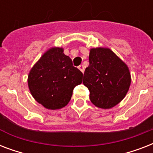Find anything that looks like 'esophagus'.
<instances>
[{"label":"esophagus","instance_id":"esophagus-1","mask_svg":"<svg viewBox=\"0 0 153 153\" xmlns=\"http://www.w3.org/2000/svg\"><path fill=\"white\" fill-rule=\"evenodd\" d=\"M79 69L80 70V71H81L82 72V73H83L84 72V66L83 65H80V66H79Z\"/></svg>","mask_w":153,"mask_h":153}]
</instances>
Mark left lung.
<instances>
[{"label": "left lung", "mask_w": 153, "mask_h": 153, "mask_svg": "<svg viewBox=\"0 0 153 153\" xmlns=\"http://www.w3.org/2000/svg\"><path fill=\"white\" fill-rule=\"evenodd\" d=\"M90 65L83 74V84L90 91L94 105L110 109L121 102L128 92L131 76L127 65L109 48L91 49Z\"/></svg>", "instance_id": "8db88e82"}]
</instances>
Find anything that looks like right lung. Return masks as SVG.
I'll return each instance as SVG.
<instances>
[{
	"label": "right lung",
	"mask_w": 153,
	"mask_h": 153,
	"mask_svg": "<svg viewBox=\"0 0 153 153\" xmlns=\"http://www.w3.org/2000/svg\"><path fill=\"white\" fill-rule=\"evenodd\" d=\"M82 75L62 48H51L30 71L28 88L39 104L59 109L68 104L74 88L82 83Z\"/></svg>",
	"instance_id": "obj_1"
}]
</instances>
